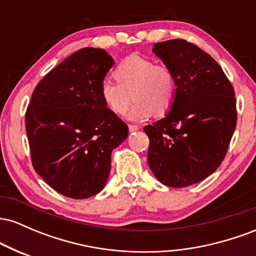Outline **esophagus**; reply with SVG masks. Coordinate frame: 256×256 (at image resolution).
I'll return each mask as SVG.
<instances>
[{
  "mask_svg": "<svg viewBox=\"0 0 256 256\" xmlns=\"http://www.w3.org/2000/svg\"><path fill=\"white\" fill-rule=\"evenodd\" d=\"M138 128H140V126H137V125H132V124H128V131H130V132L137 131Z\"/></svg>",
  "mask_w": 256,
  "mask_h": 256,
  "instance_id": "34e87169",
  "label": "esophagus"
}]
</instances>
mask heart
I'll list each match as a JSON object with an SVG mask.
<instances>
[{
	"instance_id": "obj_1",
	"label": "heart",
	"mask_w": 256,
	"mask_h": 256,
	"mask_svg": "<svg viewBox=\"0 0 256 256\" xmlns=\"http://www.w3.org/2000/svg\"><path fill=\"white\" fill-rule=\"evenodd\" d=\"M115 80L106 78L100 84V96L106 107L116 116L128 110L132 98L128 118L143 120L152 114L164 116L172 108L177 95L174 73L165 64L132 54L126 56L113 72Z\"/></svg>"
}]
</instances>
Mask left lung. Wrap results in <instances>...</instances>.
Returning <instances> with one entry per match:
<instances>
[{
    "label": "left lung",
    "instance_id": "obj_1",
    "mask_svg": "<svg viewBox=\"0 0 256 256\" xmlns=\"http://www.w3.org/2000/svg\"><path fill=\"white\" fill-rule=\"evenodd\" d=\"M152 52L174 73L177 95L165 118L144 128L148 165L167 186H189L224 160L237 122L234 90L218 62L195 44L171 40Z\"/></svg>",
    "mask_w": 256,
    "mask_h": 256
}]
</instances>
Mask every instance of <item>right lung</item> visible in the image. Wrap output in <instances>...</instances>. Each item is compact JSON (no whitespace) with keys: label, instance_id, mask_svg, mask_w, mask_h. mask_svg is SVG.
<instances>
[{"label":"right lung","instance_id":"right-lung-1","mask_svg":"<svg viewBox=\"0 0 256 256\" xmlns=\"http://www.w3.org/2000/svg\"><path fill=\"white\" fill-rule=\"evenodd\" d=\"M113 64L104 49H80L44 76L26 110L32 166L67 198H88L104 189L112 152L128 134L100 96Z\"/></svg>","mask_w":256,"mask_h":256}]
</instances>
